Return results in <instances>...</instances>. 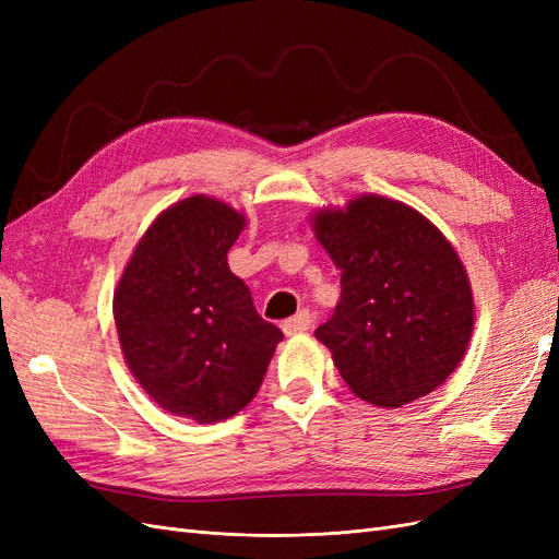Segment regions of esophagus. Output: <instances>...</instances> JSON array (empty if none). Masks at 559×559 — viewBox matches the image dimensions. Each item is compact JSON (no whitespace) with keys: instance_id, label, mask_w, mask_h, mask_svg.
<instances>
[{"instance_id":"34e87169","label":"esophagus","mask_w":559,"mask_h":559,"mask_svg":"<svg viewBox=\"0 0 559 559\" xmlns=\"http://www.w3.org/2000/svg\"><path fill=\"white\" fill-rule=\"evenodd\" d=\"M310 324H312V317H310V312H298L296 317H292V319H286L284 324H282V331L286 333V335H296V333H302V331H308L310 329Z\"/></svg>"}]
</instances>
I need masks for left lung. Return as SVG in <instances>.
Segmentation results:
<instances>
[{
	"mask_svg": "<svg viewBox=\"0 0 559 559\" xmlns=\"http://www.w3.org/2000/svg\"><path fill=\"white\" fill-rule=\"evenodd\" d=\"M310 224L341 270V300L314 335L352 394L380 408L431 394L476 324L460 253L425 214L378 193L321 207Z\"/></svg>",
	"mask_w": 559,
	"mask_h": 559,
	"instance_id": "8db88e82",
	"label": "left lung"
}]
</instances>
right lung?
Segmentation results:
<instances>
[{"label": "right lung", "mask_w": 559, "mask_h": 559, "mask_svg": "<svg viewBox=\"0 0 559 559\" xmlns=\"http://www.w3.org/2000/svg\"><path fill=\"white\" fill-rule=\"evenodd\" d=\"M245 226L224 200L183 198L146 228L114 292L132 378L158 408L198 425L238 415L257 396L284 337L228 267Z\"/></svg>", "instance_id": "add662e5"}]
</instances>
